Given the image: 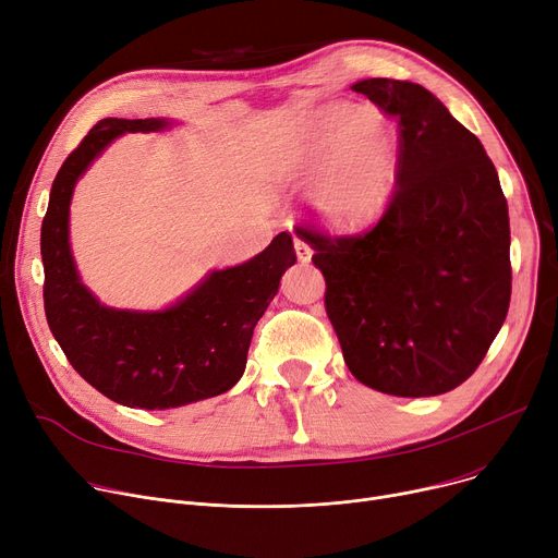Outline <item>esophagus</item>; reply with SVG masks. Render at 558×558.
Instances as JSON below:
<instances>
[{
    "label": "esophagus",
    "mask_w": 558,
    "mask_h": 558,
    "mask_svg": "<svg viewBox=\"0 0 558 558\" xmlns=\"http://www.w3.org/2000/svg\"><path fill=\"white\" fill-rule=\"evenodd\" d=\"M294 252H298V258L302 260V264H308L311 256H313L311 245H308L306 239H302V236H294Z\"/></svg>",
    "instance_id": "obj_1"
}]
</instances>
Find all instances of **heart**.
<instances>
[{
	"instance_id": "obj_1",
	"label": "heart",
	"mask_w": 558,
	"mask_h": 558,
	"mask_svg": "<svg viewBox=\"0 0 558 558\" xmlns=\"http://www.w3.org/2000/svg\"><path fill=\"white\" fill-rule=\"evenodd\" d=\"M275 171L308 182L315 218L333 232H363L395 203L401 178V133L383 112L336 101L304 117L279 146Z\"/></svg>"
}]
</instances>
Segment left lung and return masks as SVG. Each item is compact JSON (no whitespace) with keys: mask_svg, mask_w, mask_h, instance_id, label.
Returning <instances> with one entry per match:
<instances>
[{"mask_svg":"<svg viewBox=\"0 0 558 558\" xmlns=\"http://www.w3.org/2000/svg\"><path fill=\"white\" fill-rule=\"evenodd\" d=\"M351 89L399 119L395 203L363 236H298L324 275L349 372L383 395L437 397L477 369L507 317V198L480 140L435 94L395 78Z\"/></svg>","mask_w":558,"mask_h":558,"instance_id":"8db88e82","label":"left lung"}]
</instances>
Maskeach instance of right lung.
Wrapping results in <instances>:
<instances>
[{
  "label": "right lung",
  "mask_w": 558,
  "mask_h": 558,
  "mask_svg": "<svg viewBox=\"0 0 558 558\" xmlns=\"http://www.w3.org/2000/svg\"><path fill=\"white\" fill-rule=\"evenodd\" d=\"M173 119H104L64 159L43 220L45 313L72 367L114 403L171 410L232 389L247 363L256 322L294 266L292 236L234 268L211 270L161 311L112 308L81 281L70 243V205L76 182L117 137L161 133Z\"/></svg>",
  "instance_id": "add662e5"
}]
</instances>
